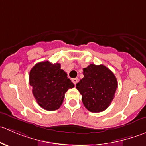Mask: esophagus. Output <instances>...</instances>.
Segmentation results:
<instances>
[{"label":"esophagus","mask_w":146,"mask_h":146,"mask_svg":"<svg viewBox=\"0 0 146 146\" xmlns=\"http://www.w3.org/2000/svg\"><path fill=\"white\" fill-rule=\"evenodd\" d=\"M72 81H73V83H74V85H76V84H77L78 81V79L77 78H76L72 79Z\"/></svg>","instance_id":"1"}]
</instances>
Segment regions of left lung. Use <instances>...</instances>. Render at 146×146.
Returning <instances> with one entry per match:
<instances>
[{"instance_id":"left-lung-1","label":"left lung","mask_w":146,"mask_h":146,"mask_svg":"<svg viewBox=\"0 0 146 146\" xmlns=\"http://www.w3.org/2000/svg\"><path fill=\"white\" fill-rule=\"evenodd\" d=\"M84 78L76 88L84 106L91 112H101L111 104L118 87L114 73L104 65L90 64L83 68Z\"/></svg>"}]
</instances>
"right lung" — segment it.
Returning a JSON list of instances; mask_svg holds the SVG:
<instances>
[{
    "instance_id": "obj_1",
    "label": "right lung",
    "mask_w": 146,
    "mask_h": 146,
    "mask_svg": "<svg viewBox=\"0 0 146 146\" xmlns=\"http://www.w3.org/2000/svg\"><path fill=\"white\" fill-rule=\"evenodd\" d=\"M29 80L36 101L47 111L59 109L65 93L74 87L67 73L61 69V64H51L48 61L35 65L29 72Z\"/></svg>"
}]
</instances>
